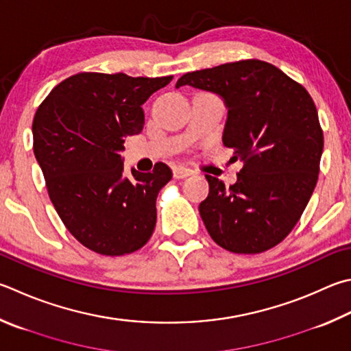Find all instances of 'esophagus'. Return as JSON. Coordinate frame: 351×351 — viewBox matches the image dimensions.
I'll return each instance as SVG.
<instances>
[{"mask_svg":"<svg viewBox=\"0 0 351 351\" xmlns=\"http://www.w3.org/2000/svg\"><path fill=\"white\" fill-rule=\"evenodd\" d=\"M192 175V170L186 169V167H175L173 169V176L176 180H184V178H187Z\"/></svg>","mask_w":351,"mask_h":351,"instance_id":"1","label":"esophagus"}]
</instances>
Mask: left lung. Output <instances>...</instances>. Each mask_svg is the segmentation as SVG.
<instances>
[{
	"label": "left lung",
	"instance_id": "obj_1",
	"mask_svg": "<svg viewBox=\"0 0 351 351\" xmlns=\"http://www.w3.org/2000/svg\"><path fill=\"white\" fill-rule=\"evenodd\" d=\"M219 95L228 109L222 143L244 161L230 187L206 175L199 215L216 244L233 253H263L285 239L316 187L324 135L310 93L259 60L227 62L176 82Z\"/></svg>",
	"mask_w": 351,
	"mask_h": 351
}]
</instances>
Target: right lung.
Listing matches in <instances>:
<instances>
[{"instance_id": "right-lung-1", "label": "right lung", "mask_w": 351, "mask_h": 351, "mask_svg": "<svg viewBox=\"0 0 351 351\" xmlns=\"http://www.w3.org/2000/svg\"><path fill=\"white\" fill-rule=\"evenodd\" d=\"M173 76L82 72L60 82L35 113L34 154L56 213L82 245L106 256L136 252L156 224L164 162L124 176V138L144 127L143 104Z\"/></svg>"}]
</instances>
